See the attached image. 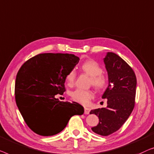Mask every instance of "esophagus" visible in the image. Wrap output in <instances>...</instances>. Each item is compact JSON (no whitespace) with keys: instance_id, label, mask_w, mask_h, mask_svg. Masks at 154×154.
Returning <instances> with one entry per match:
<instances>
[{"instance_id":"1","label":"esophagus","mask_w":154,"mask_h":154,"mask_svg":"<svg viewBox=\"0 0 154 154\" xmlns=\"http://www.w3.org/2000/svg\"><path fill=\"white\" fill-rule=\"evenodd\" d=\"M90 113V109L88 107H84V114H88Z\"/></svg>"}]
</instances>
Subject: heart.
<instances>
[{
	"label": "heart",
	"mask_w": 154,
	"mask_h": 154,
	"mask_svg": "<svg viewBox=\"0 0 154 154\" xmlns=\"http://www.w3.org/2000/svg\"><path fill=\"white\" fill-rule=\"evenodd\" d=\"M80 69L82 72L86 73L91 77L90 83L95 88L98 90H103L108 85L109 81L108 78L103 73V68L98 62L93 59H88L84 61L80 66ZM75 72L74 70H70L66 76V82L69 86L72 85L75 79ZM94 94L92 91L84 90L78 88L74 91L71 96L74 100L84 105L87 104Z\"/></svg>",
	"instance_id": "b5f03b06"
}]
</instances>
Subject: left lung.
<instances>
[{"mask_svg":"<svg viewBox=\"0 0 154 154\" xmlns=\"http://www.w3.org/2000/svg\"><path fill=\"white\" fill-rule=\"evenodd\" d=\"M109 85L102 98H107L105 108L91 110L99 123L91 128L95 133L107 136L117 131L131 115L135 107L137 79L131 66L120 56L108 52L104 58Z\"/></svg>","mask_w":154,"mask_h":154,"instance_id":"1","label":"left lung"}]
</instances>
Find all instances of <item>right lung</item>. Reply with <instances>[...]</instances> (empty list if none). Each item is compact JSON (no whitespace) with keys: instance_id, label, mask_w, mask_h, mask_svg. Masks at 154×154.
<instances>
[{"instance_id":"right-lung-1","label":"right lung","mask_w":154,"mask_h":154,"mask_svg":"<svg viewBox=\"0 0 154 154\" xmlns=\"http://www.w3.org/2000/svg\"><path fill=\"white\" fill-rule=\"evenodd\" d=\"M70 54H40L26 60L17 72L15 100L28 126L38 135L62 131L74 115L84 114L79 103L63 102L55 95L66 91V76L79 63Z\"/></svg>"}]
</instances>
